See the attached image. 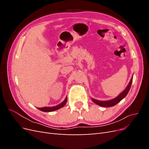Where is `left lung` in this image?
Here are the masks:
<instances>
[{
  "mask_svg": "<svg viewBox=\"0 0 149 149\" xmlns=\"http://www.w3.org/2000/svg\"><path fill=\"white\" fill-rule=\"evenodd\" d=\"M132 79H133V77H132L131 79H130V82H129V84L127 85V86L126 87V88L119 94L118 97H115L114 99H113V100L104 101H99V100H94V99H92L93 101L99 106H102V107H111V106H114L116 105L119 102L122 100H123V99H124L126 96V95L128 94L129 90H130V87H131Z\"/></svg>",
  "mask_w": 149,
  "mask_h": 149,
  "instance_id": "left-lung-1",
  "label": "left lung"
}]
</instances>
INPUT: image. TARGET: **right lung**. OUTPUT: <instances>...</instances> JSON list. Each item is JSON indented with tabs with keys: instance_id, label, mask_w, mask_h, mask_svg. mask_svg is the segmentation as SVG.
Listing matches in <instances>:
<instances>
[{
	"instance_id": "obj_1",
	"label": "right lung",
	"mask_w": 149,
	"mask_h": 149,
	"mask_svg": "<svg viewBox=\"0 0 149 149\" xmlns=\"http://www.w3.org/2000/svg\"><path fill=\"white\" fill-rule=\"evenodd\" d=\"M66 102H67V97L65 98V100L63 101L57 106H53V107H40V108L38 107V109L43 112H52V111H56L57 109H59L60 108L63 107L66 104Z\"/></svg>"
}]
</instances>
